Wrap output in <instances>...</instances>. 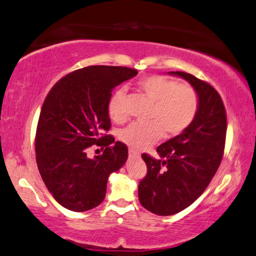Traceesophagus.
I'll use <instances>...</instances> for the list:
<instances>
[{"label": "esophagus", "instance_id": "34e87169", "mask_svg": "<svg viewBox=\"0 0 256 256\" xmlns=\"http://www.w3.org/2000/svg\"><path fill=\"white\" fill-rule=\"evenodd\" d=\"M129 156H130V158H138L140 153L136 152L135 150H132V148H130V150H129Z\"/></svg>", "mask_w": 256, "mask_h": 256}]
</instances>
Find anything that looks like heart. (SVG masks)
I'll return each mask as SVG.
<instances>
[{
  "label": "heart",
  "instance_id": "b5f03b06",
  "mask_svg": "<svg viewBox=\"0 0 256 256\" xmlns=\"http://www.w3.org/2000/svg\"><path fill=\"white\" fill-rule=\"evenodd\" d=\"M138 89L153 103L148 114L151 124H132L120 132V140L129 148L143 150L162 138L164 130L168 136H176L194 120L199 96L192 86L178 84L162 76H151L138 81ZM122 97V90H118L110 100L108 114L114 121L124 119Z\"/></svg>",
  "mask_w": 256,
  "mask_h": 256
}]
</instances>
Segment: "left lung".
Instances as JSON below:
<instances>
[{"instance_id": "left-lung-1", "label": "left lung", "mask_w": 256, "mask_h": 256, "mask_svg": "<svg viewBox=\"0 0 256 256\" xmlns=\"http://www.w3.org/2000/svg\"><path fill=\"white\" fill-rule=\"evenodd\" d=\"M186 80L199 96L192 124L180 135L156 148L159 160L142 154L148 174L138 186L142 206L168 216L194 204L206 190L221 164L226 134V116L218 92L192 74L168 72Z\"/></svg>"}]
</instances>
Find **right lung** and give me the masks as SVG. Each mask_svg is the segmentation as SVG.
Here are the masks:
<instances>
[{
    "instance_id": "obj_1",
    "label": "right lung",
    "mask_w": 256,
    "mask_h": 256,
    "mask_svg": "<svg viewBox=\"0 0 256 256\" xmlns=\"http://www.w3.org/2000/svg\"><path fill=\"white\" fill-rule=\"evenodd\" d=\"M136 76V70L121 66H88L60 78L46 96L35 137L36 164L62 207L73 212L97 207L105 198L110 174L127 161V146L102 132L111 127L113 88ZM95 144L106 148L104 154L88 158V148Z\"/></svg>"
}]
</instances>
